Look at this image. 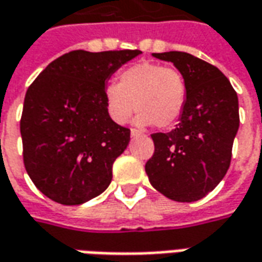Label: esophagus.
<instances>
[{"label":"esophagus","mask_w":262,"mask_h":262,"mask_svg":"<svg viewBox=\"0 0 262 262\" xmlns=\"http://www.w3.org/2000/svg\"><path fill=\"white\" fill-rule=\"evenodd\" d=\"M130 135H132V137H139V136H142L143 133H142V132L136 130V129H132Z\"/></svg>","instance_id":"obj_1"}]
</instances>
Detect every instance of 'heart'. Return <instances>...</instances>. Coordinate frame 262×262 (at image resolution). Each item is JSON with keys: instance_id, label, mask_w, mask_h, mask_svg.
<instances>
[{"instance_id": "heart-1", "label": "heart", "mask_w": 262, "mask_h": 262, "mask_svg": "<svg viewBox=\"0 0 262 262\" xmlns=\"http://www.w3.org/2000/svg\"><path fill=\"white\" fill-rule=\"evenodd\" d=\"M186 100L187 85L182 72L149 61L123 69L118 75V83L105 89L107 113L119 125H125L136 109L137 125L155 123L167 129L180 119Z\"/></svg>"}]
</instances>
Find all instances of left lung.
Segmentation results:
<instances>
[{
  "mask_svg": "<svg viewBox=\"0 0 262 262\" xmlns=\"http://www.w3.org/2000/svg\"><path fill=\"white\" fill-rule=\"evenodd\" d=\"M173 62L186 79L187 100L167 133H153L155 153L146 163L151 186L167 199L191 203L223 180L239 126L238 98L219 68L187 52L153 54Z\"/></svg>",
  "mask_w": 262,
  "mask_h": 262,
  "instance_id": "8db88e82",
  "label": "left lung"
}]
</instances>
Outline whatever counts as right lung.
Segmentation results:
<instances>
[{
    "label": "right lung",
    "instance_id": "obj_1",
    "mask_svg": "<svg viewBox=\"0 0 262 262\" xmlns=\"http://www.w3.org/2000/svg\"><path fill=\"white\" fill-rule=\"evenodd\" d=\"M139 49L72 51L56 58L27 91L21 116L24 166L51 200L76 206L103 193L130 129L106 109V80Z\"/></svg>",
    "mask_w": 262,
    "mask_h": 262
}]
</instances>
